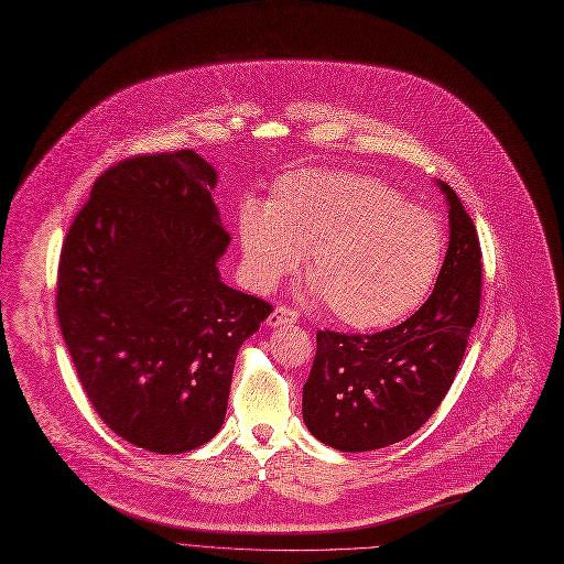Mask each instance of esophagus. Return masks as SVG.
<instances>
[{
  "label": "esophagus",
  "instance_id": "esophagus-1",
  "mask_svg": "<svg viewBox=\"0 0 564 564\" xmlns=\"http://www.w3.org/2000/svg\"><path fill=\"white\" fill-rule=\"evenodd\" d=\"M299 321V312L285 305H276L274 312L268 316V325L276 327V325H285V323H296Z\"/></svg>",
  "mask_w": 564,
  "mask_h": 564
}]
</instances>
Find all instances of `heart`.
Returning a JSON list of instances; mask_svg holds the SVG:
<instances>
[{
	"instance_id": "1",
	"label": "heart",
	"mask_w": 564,
	"mask_h": 564,
	"mask_svg": "<svg viewBox=\"0 0 564 564\" xmlns=\"http://www.w3.org/2000/svg\"><path fill=\"white\" fill-rule=\"evenodd\" d=\"M246 272L272 290L307 254L312 296L360 329L386 327L430 294L445 252L438 221L362 172L303 170L283 176L270 204L237 215Z\"/></svg>"
}]
</instances>
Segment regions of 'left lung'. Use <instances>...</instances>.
Returning a JSON list of instances; mask_svg holds the SVG:
<instances>
[{"label": "left lung", "instance_id": "1", "mask_svg": "<svg viewBox=\"0 0 564 564\" xmlns=\"http://www.w3.org/2000/svg\"><path fill=\"white\" fill-rule=\"evenodd\" d=\"M449 202V250L430 299L397 327L377 334L316 332V356L303 386V421L325 445L369 452L394 445L447 397L482 294V252L458 195Z\"/></svg>", "mask_w": 564, "mask_h": 564}]
</instances>
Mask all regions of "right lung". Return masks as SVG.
I'll return each instance as SVG.
<instances>
[{
    "mask_svg": "<svg viewBox=\"0 0 564 564\" xmlns=\"http://www.w3.org/2000/svg\"><path fill=\"white\" fill-rule=\"evenodd\" d=\"M193 150L134 154L97 176L57 270V316L82 388L123 441L183 454L224 425L243 340L272 305L228 288L230 243Z\"/></svg>",
    "mask_w": 564,
    "mask_h": 564,
    "instance_id": "add662e5",
    "label": "right lung"
}]
</instances>
